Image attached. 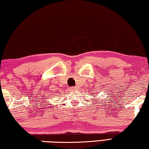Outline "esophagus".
Returning a JSON list of instances; mask_svg holds the SVG:
<instances>
[{"instance_id":"esophagus-1","label":"esophagus","mask_w":149,"mask_h":149,"mask_svg":"<svg viewBox=\"0 0 149 149\" xmlns=\"http://www.w3.org/2000/svg\"><path fill=\"white\" fill-rule=\"evenodd\" d=\"M77 89V87H70V88H69V89H70V90H71V91H73V90Z\"/></svg>"}]
</instances>
